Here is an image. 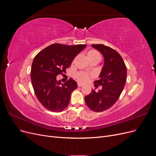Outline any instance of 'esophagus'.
Returning <instances> with one entry per match:
<instances>
[{
	"mask_svg": "<svg viewBox=\"0 0 156 156\" xmlns=\"http://www.w3.org/2000/svg\"><path fill=\"white\" fill-rule=\"evenodd\" d=\"M77 85H78V87H82V86H83V84H81V83H78L77 84Z\"/></svg>",
	"mask_w": 156,
	"mask_h": 156,
	"instance_id": "obj_1",
	"label": "esophagus"
}]
</instances>
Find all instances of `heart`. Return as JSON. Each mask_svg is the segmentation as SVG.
Here are the masks:
<instances>
[{"label": "heart", "instance_id": "1", "mask_svg": "<svg viewBox=\"0 0 156 156\" xmlns=\"http://www.w3.org/2000/svg\"><path fill=\"white\" fill-rule=\"evenodd\" d=\"M87 55H88V57L89 60L94 59V58H98V59L101 58L100 53H99L98 51H96L95 50L89 51L87 53ZM76 77L79 81L81 82V83H86L89 80L90 75L88 74L87 73L80 72V73H78L76 74Z\"/></svg>", "mask_w": 156, "mask_h": 156}]
</instances>
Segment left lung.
I'll list each match as a JSON object with an SVG mask.
<instances>
[{"label": "left lung", "instance_id": "8db88e82", "mask_svg": "<svg viewBox=\"0 0 156 156\" xmlns=\"http://www.w3.org/2000/svg\"><path fill=\"white\" fill-rule=\"evenodd\" d=\"M92 46L104 57L100 79L94 81L95 85L102 86L96 92L92 89L89 95L84 97L87 106L95 112H102L111 107L119 98L126 82L127 68L120 55L109 47L103 44Z\"/></svg>", "mask_w": 156, "mask_h": 156}]
</instances>
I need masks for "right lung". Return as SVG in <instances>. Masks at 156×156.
<instances>
[{"label":"right lung","instance_id":"obj_1","mask_svg":"<svg viewBox=\"0 0 156 156\" xmlns=\"http://www.w3.org/2000/svg\"><path fill=\"white\" fill-rule=\"evenodd\" d=\"M86 46L54 44L34 57L30 73L32 84L37 100L47 109L60 112L68 107L77 83L72 78L61 83L56 76L66 73L74 58Z\"/></svg>","mask_w":156,"mask_h":156}]
</instances>
